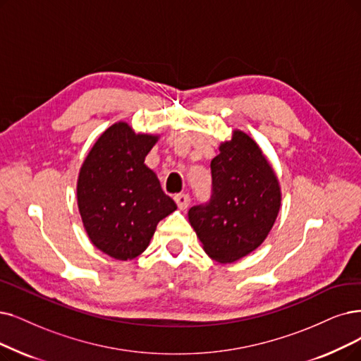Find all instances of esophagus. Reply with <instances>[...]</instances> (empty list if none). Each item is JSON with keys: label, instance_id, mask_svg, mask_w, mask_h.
I'll return each mask as SVG.
<instances>
[{"label": "esophagus", "instance_id": "obj_1", "mask_svg": "<svg viewBox=\"0 0 361 361\" xmlns=\"http://www.w3.org/2000/svg\"><path fill=\"white\" fill-rule=\"evenodd\" d=\"M175 201H176V204L180 210H185L186 207L190 206L191 198H190L188 194H178V195H175Z\"/></svg>", "mask_w": 361, "mask_h": 361}]
</instances>
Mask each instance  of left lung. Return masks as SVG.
<instances>
[{"label":"left lung","mask_w":361,"mask_h":361,"mask_svg":"<svg viewBox=\"0 0 361 361\" xmlns=\"http://www.w3.org/2000/svg\"><path fill=\"white\" fill-rule=\"evenodd\" d=\"M212 197L194 206L188 219L204 252L231 264L256 250L277 219L281 206L279 179L257 143L234 130L212 163Z\"/></svg>","instance_id":"left-lung-1"}]
</instances>
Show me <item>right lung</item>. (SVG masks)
Here are the masks:
<instances>
[{
	"mask_svg": "<svg viewBox=\"0 0 361 361\" xmlns=\"http://www.w3.org/2000/svg\"><path fill=\"white\" fill-rule=\"evenodd\" d=\"M158 136L115 123L85 157L77 182L78 210L90 241L105 255L128 261L148 247L155 228L176 204L161 190L145 157Z\"/></svg>",
	"mask_w": 361,
	"mask_h": 361,
	"instance_id": "1",
	"label": "right lung"
}]
</instances>
